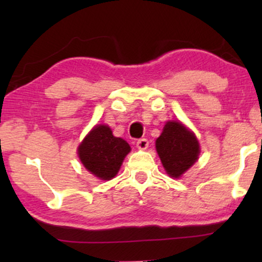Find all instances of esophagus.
<instances>
[{"label":"esophagus","instance_id":"esophagus-1","mask_svg":"<svg viewBox=\"0 0 262 262\" xmlns=\"http://www.w3.org/2000/svg\"><path fill=\"white\" fill-rule=\"evenodd\" d=\"M148 145H149V141L146 138L138 139L137 143H136V146H137V148L141 149V150H145L146 148H148Z\"/></svg>","mask_w":262,"mask_h":262}]
</instances>
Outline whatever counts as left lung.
Instances as JSON below:
<instances>
[{
	"label": "left lung",
	"instance_id": "obj_1",
	"mask_svg": "<svg viewBox=\"0 0 262 262\" xmlns=\"http://www.w3.org/2000/svg\"><path fill=\"white\" fill-rule=\"evenodd\" d=\"M156 150L170 178H180L198 160L200 146L192 131L180 121H167L156 139Z\"/></svg>",
	"mask_w": 262,
	"mask_h": 262
}]
</instances>
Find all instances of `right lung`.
Instances as JSON below:
<instances>
[{
  "instance_id": "obj_1",
  "label": "right lung",
  "mask_w": 262,
  "mask_h": 262,
  "mask_svg": "<svg viewBox=\"0 0 262 262\" xmlns=\"http://www.w3.org/2000/svg\"><path fill=\"white\" fill-rule=\"evenodd\" d=\"M131 151L123 138L114 137L107 125H96L78 145L77 154L85 169L101 180H111Z\"/></svg>"
}]
</instances>
